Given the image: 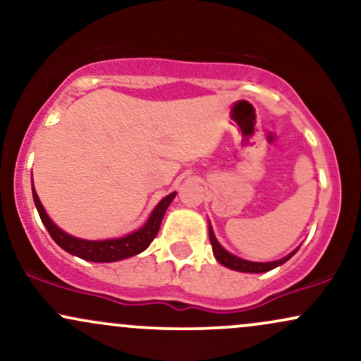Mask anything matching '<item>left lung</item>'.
<instances>
[{
  "mask_svg": "<svg viewBox=\"0 0 361 361\" xmlns=\"http://www.w3.org/2000/svg\"><path fill=\"white\" fill-rule=\"evenodd\" d=\"M209 238H210V244H212L215 259H217L221 264H224V267L231 268V270H235V271H244V273L270 271V270H273V268L283 264L285 261H288L297 252V251L290 252L288 256H285V258H281L279 261H270V263H255V261H246V259L238 258V256L231 255V252H227L226 250H224L221 244L217 243V239H215V235L212 233V227H209Z\"/></svg>",
  "mask_w": 361,
  "mask_h": 361,
  "instance_id": "left-lung-1",
  "label": "left lung"
}]
</instances>
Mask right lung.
Instances as JSON below:
<instances>
[{
  "instance_id": "right-lung-1",
  "label": "right lung",
  "mask_w": 361,
  "mask_h": 361,
  "mask_svg": "<svg viewBox=\"0 0 361 361\" xmlns=\"http://www.w3.org/2000/svg\"><path fill=\"white\" fill-rule=\"evenodd\" d=\"M34 193V202L37 210H39L40 219H42L45 229L49 231L51 238L56 241L64 251H68L69 255L78 256V258L86 259V261H94V263H110V261H118L130 258V256L139 255L142 252L149 244L152 243V239L156 238L157 231L161 227V221H163L164 212L173 202L176 193H169L168 197H164L159 204L156 205V209L152 210L151 217L147 219V222L140 227L135 233L126 235V238L118 239H106V241H85V239L73 238V235L66 234L64 231H61L59 227L54 224L49 215L45 214L42 204H40L39 197H37L35 190H32Z\"/></svg>"
}]
</instances>
